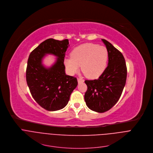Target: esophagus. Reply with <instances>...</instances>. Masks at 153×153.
I'll list each match as a JSON object with an SVG mask.
<instances>
[{
    "label": "esophagus",
    "instance_id": "obj_1",
    "mask_svg": "<svg viewBox=\"0 0 153 153\" xmlns=\"http://www.w3.org/2000/svg\"><path fill=\"white\" fill-rule=\"evenodd\" d=\"M77 80H78V83H81V82H83L84 81V80L83 79H82V78H78V79H77Z\"/></svg>",
    "mask_w": 153,
    "mask_h": 153
}]
</instances>
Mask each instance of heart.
<instances>
[{
    "instance_id": "obj_1",
    "label": "heart",
    "mask_w": 153,
    "mask_h": 153,
    "mask_svg": "<svg viewBox=\"0 0 153 153\" xmlns=\"http://www.w3.org/2000/svg\"><path fill=\"white\" fill-rule=\"evenodd\" d=\"M71 58L65 59V65L70 75L76 73L81 66L82 72L88 78L100 76L106 68L108 51L105 47L93 43H85L75 48Z\"/></svg>"
}]
</instances>
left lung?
Here are the masks:
<instances>
[{
	"label": "left lung",
	"mask_w": 153,
	"mask_h": 153,
	"mask_svg": "<svg viewBox=\"0 0 153 153\" xmlns=\"http://www.w3.org/2000/svg\"><path fill=\"white\" fill-rule=\"evenodd\" d=\"M102 41L108 51V66L97 79L85 81L87 86L84 95L86 105L98 113L107 111L116 104L123 93L127 75L123 55L106 40Z\"/></svg>",
	"instance_id": "obj_1"
}]
</instances>
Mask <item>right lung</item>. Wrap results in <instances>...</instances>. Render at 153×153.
<instances>
[{
    "label": "right lung",
    "instance_id": "right-lung-1",
    "mask_svg": "<svg viewBox=\"0 0 153 153\" xmlns=\"http://www.w3.org/2000/svg\"><path fill=\"white\" fill-rule=\"evenodd\" d=\"M69 40L49 39L30 52L26 72L27 84L34 100L48 111L63 108L78 85L76 78L65 73L64 59L69 47ZM46 54L57 58L54 65L46 68L42 59Z\"/></svg>",
    "mask_w": 153,
    "mask_h": 153
}]
</instances>
